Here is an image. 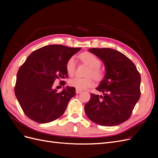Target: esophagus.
Returning <instances> with one entry per match:
<instances>
[{
    "label": "esophagus",
    "mask_w": 158,
    "mask_h": 158,
    "mask_svg": "<svg viewBox=\"0 0 158 158\" xmlns=\"http://www.w3.org/2000/svg\"><path fill=\"white\" fill-rule=\"evenodd\" d=\"M82 92V90H80V89H76V93L77 94H79L80 93H81Z\"/></svg>",
    "instance_id": "1"
}]
</instances>
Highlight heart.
Instances as JSON below:
<instances>
[{"instance_id": "heart-1", "label": "heart", "mask_w": 158, "mask_h": 158, "mask_svg": "<svg viewBox=\"0 0 158 158\" xmlns=\"http://www.w3.org/2000/svg\"><path fill=\"white\" fill-rule=\"evenodd\" d=\"M80 59L90 67V69L88 71V75H92L95 78H99L102 77V72L99 68V66L101 65V61L93 53H91V52H85L80 55ZM65 68L66 73L69 75L73 76L74 74L76 60L74 57H70L67 60ZM69 84L71 87L82 90L93 86L94 82L92 77H74L69 80Z\"/></svg>"}]
</instances>
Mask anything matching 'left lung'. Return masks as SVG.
<instances>
[{
  "label": "left lung",
  "mask_w": 158,
  "mask_h": 158,
  "mask_svg": "<svg viewBox=\"0 0 158 158\" xmlns=\"http://www.w3.org/2000/svg\"><path fill=\"white\" fill-rule=\"evenodd\" d=\"M89 51L103 62L106 74L96 88L103 96L91 94L84 106L85 114L99 125H120L130 118L140 99V74L131 60L117 50L92 48Z\"/></svg>",
  "instance_id": "8db88e82"
}]
</instances>
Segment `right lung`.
Instances as JSON below:
<instances>
[{
    "instance_id": "obj_1",
    "label": "right lung",
    "mask_w": 158,
    "mask_h": 158,
    "mask_svg": "<svg viewBox=\"0 0 158 158\" xmlns=\"http://www.w3.org/2000/svg\"><path fill=\"white\" fill-rule=\"evenodd\" d=\"M80 49L62 45H47L31 52L20 66L14 92L28 118L47 123L63 115L76 89L66 86L57 92L52 87L56 79L68 77L66 62Z\"/></svg>"
}]
</instances>
